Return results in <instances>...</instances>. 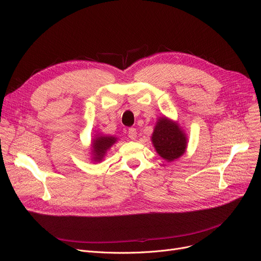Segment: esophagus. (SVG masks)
<instances>
[{
	"instance_id": "34e87169",
	"label": "esophagus",
	"mask_w": 261,
	"mask_h": 261,
	"mask_svg": "<svg viewBox=\"0 0 261 261\" xmlns=\"http://www.w3.org/2000/svg\"><path fill=\"white\" fill-rule=\"evenodd\" d=\"M136 134H138V132H136L135 128H130L128 130V136H129L131 140H135L136 139Z\"/></svg>"
}]
</instances>
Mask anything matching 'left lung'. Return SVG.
I'll return each mask as SVG.
<instances>
[{"mask_svg":"<svg viewBox=\"0 0 261 261\" xmlns=\"http://www.w3.org/2000/svg\"><path fill=\"white\" fill-rule=\"evenodd\" d=\"M151 141L159 155L167 162L180 158L187 147L186 134L175 121L167 117L158 119Z\"/></svg>","mask_w":261,"mask_h":261,"instance_id":"left-lung-1","label":"left lung"}]
</instances>
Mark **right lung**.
<instances>
[{"label":"right lung","instance_id":"1","mask_svg":"<svg viewBox=\"0 0 261 261\" xmlns=\"http://www.w3.org/2000/svg\"><path fill=\"white\" fill-rule=\"evenodd\" d=\"M117 141L114 136H108V135H96V138L93 139L92 142V154H93V161L100 162L108 150L115 144Z\"/></svg>","mask_w":261,"mask_h":261}]
</instances>
